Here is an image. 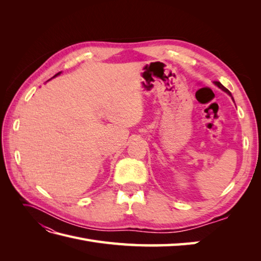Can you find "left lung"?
Listing matches in <instances>:
<instances>
[{
	"instance_id": "1",
	"label": "left lung",
	"mask_w": 261,
	"mask_h": 261,
	"mask_svg": "<svg viewBox=\"0 0 261 261\" xmlns=\"http://www.w3.org/2000/svg\"><path fill=\"white\" fill-rule=\"evenodd\" d=\"M215 84H216V85H217V86L219 87V88H221V89H222V90H224V91H225L226 93H228V94H230V96L232 97V94H231V92H230V91H228V90H227V89L225 88V87H224V86H223L222 84H221L220 82H215ZM232 99H233V97H232Z\"/></svg>"
}]
</instances>
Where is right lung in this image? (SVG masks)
Listing matches in <instances>:
<instances>
[{
    "mask_svg": "<svg viewBox=\"0 0 261 261\" xmlns=\"http://www.w3.org/2000/svg\"><path fill=\"white\" fill-rule=\"evenodd\" d=\"M60 74H61V72H60V73H58V74H57V75H55V76H58V75H60ZM55 76H54V77H55Z\"/></svg>",
    "mask_w": 261,
    "mask_h": 261,
    "instance_id": "right-lung-1",
    "label": "right lung"
}]
</instances>
